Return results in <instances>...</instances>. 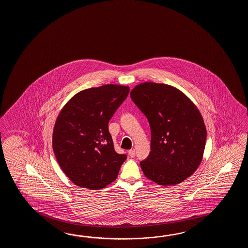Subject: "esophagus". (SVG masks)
Returning a JSON list of instances; mask_svg holds the SVG:
<instances>
[{"instance_id": "esophagus-1", "label": "esophagus", "mask_w": 248, "mask_h": 248, "mask_svg": "<svg viewBox=\"0 0 248 248\" xmlns=\"http://www.w3.org/2000/svg\"><path fill=\"white\" fill-rule=\"evenodd\" d=\"M128 154H129V156H130L131 158H134V157L136 156V151H135L134 149H131V150L128 151Z\"/></svg>"}]
</instances>
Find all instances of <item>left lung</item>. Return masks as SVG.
Listing matches in <instances>:
<instances>
[{
    "instance_id": "left-lung-1",
    "label": "left lung",
    "mask_w": 248,
    "mask_h": 248,
    "mask_svg": "<svg viewBox=\"0 0 248 248\" xmlns=\"http://www.w3.org/2000/svg\"><path fill=\"white\" fill-rule=\"evenodd\" d=\"M130 96L147 118L151 153L140 162L148 179L159 185H178L199 168L206 129L195 105L172 86L143 82Z\"/></svg>"
}]
</instances>
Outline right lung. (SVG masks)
Wrapping results in <instances>:
<instances>
[{
    "mask_svg": "<svg viewBox=\"0 0 248 248\" xmlns=\"http://www.w3.org/2000/svg\"><path fill=\"white\" fill-rule=\"evenodd\" d=\"M128 92V87L115 84L82 90L60 111L53 151L74 185L99 190L116 179L126 155L115 152L108 123Z\"/></svg>",
    "mask_w": 248,
    "mask_h": 248,
    "instance_id": "right-lung-1",
    "label": "right lung"
}]
</instances>
